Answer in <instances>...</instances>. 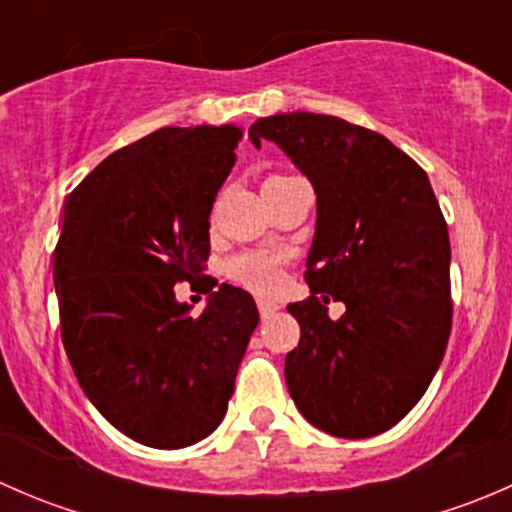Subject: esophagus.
Masks as SVG:
<instances>
[{
    "label": "esophagus",
    "mask_w": 512,
    "mask_h": 512,
    "mask_svg": "<svg viewBox=\"0 0 512 512\" xmlns=\"http://www.w3.org/2000/svg\"><path fill=\"white\" fill-rule=\"evenodd\" d=\"M257 307H260V317L262 319H270L272 314H275L277 309H280V304L270 302V299H260V302H257Z\"/></svg>",
    "instance_id": "esophagus-1"
}]
</instances>
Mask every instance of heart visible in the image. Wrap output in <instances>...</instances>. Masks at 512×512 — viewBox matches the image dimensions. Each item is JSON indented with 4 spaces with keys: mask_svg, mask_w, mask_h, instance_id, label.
<instances>
[{
    "mask_svg": "<svg viewBox=\"0 0 512 512\" xmlns=\"http://www.w3.org/2000/svg\"><path fill=\"white\" fill-rule=\"evenodd\" d=\"M277 178H282V175H277ZM285 260V252H242V255L232 257L227 262V277L240 282L247 289H255V292H272V289L280 285Z\"/></svg>",
    "mask_w": 512,
    "mask_h": 512,
    "instance_id": "obj_1",
    "label": "heart"
}]
</instances>
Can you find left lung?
Segmentation results:
<instances>
[{
  "mask_svg": "<svg viewBox=\"0 0 512 512\" xmlns=\"http://www.w3.org/2000/svg\"><path fill=\"white\" fill-rule=\"evenodd\" d=\"M250 138L275 141L317 193L309 294L289 304L299 344L287 389L339 438L389 431L426 394L451 337V242L428 175L381 133L322 113H277ZM334 298L348 307L328 319Z\"/></svg>",
  "mask_w": 512,
  "mask_h": 512,
  "instance_id": "8db88e82",
  "label": "left lung"
}]
</instances>
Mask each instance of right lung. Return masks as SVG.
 Listing matches in <instances>:
<instances>
[{"label":"right lung","mask_w":512,"mask_h":512,"mask_svg":"<svg viewBox=\"0 0 512 512\" xmlns=\"http://www.w3.org/2000/svg\"><path fill=\"white\" fill-rule=\"evenodd\" d=\"M242 128L165 126L96 165L66 198L54 250L61 342L108 423L151 448H185L223 421L260 314L223 285L190 314L180 282L210 285V210Z\"/></svg>","instance_id":"add662e5"}]
</instances>
